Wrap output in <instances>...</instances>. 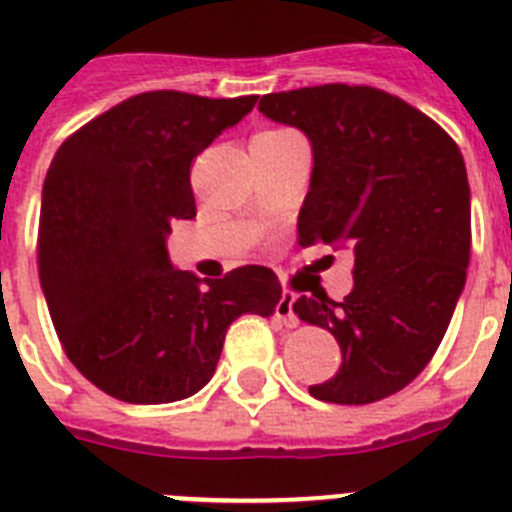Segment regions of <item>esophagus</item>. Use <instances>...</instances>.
I'll list each match as a JSON object with an SVG mask.
<instances>
[{
  "label": "esophagus",
  "instance_id": "esophagus-1",
  "mask_svg": "<svg viewBox=\"0 0 512 512\" xmlns=\"http://www.w3.org/2000/svg\"><path fill=\"white\" fill-rule=\"evenodd\" d=\"M293 304H296V296L288 291H283L281 301L275 304V317L281 319L286 327H296V324H299V317H296V311H293Z\"/></svg>",
  "mask_w": 512,
  "mask_h": 512
}]
</instances>
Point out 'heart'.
Here are the masks:
<instances>
[{"label": "heart", "mask_w": 512, "mask_h": 512, "mask_svg": "<svg viewBox=\"0 0 512 512\" xmlns=\"http://www.w3.org/2000/svg\"><path fill=\"white\" fill-rule=\"evenodd\" d=\"M265 133H278V131H265Z\"/></svg>", "instance_id": "obj_1"}]
</instances>
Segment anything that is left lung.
<instances>
[{
	"label": "left lung",
	"mask_w": 512,
	"mask_h": 512,
	"mask_svg": "<svg viewBox=\"0 0 512 512\" xmlns=\"http://www.w3.org/2000/svg\"><path fill=\"white\" fill-rule=\"evenodd\" d=\"M260 113L311 144L299 244L353 247V291L301 296V322L330 330L342 366L311 397L368 404L428 366L466 283L471 201L459 146L389 92L322 84L262 95Z\"/></svg>",
	"instance_id": "obj_1"
}]
</instances>
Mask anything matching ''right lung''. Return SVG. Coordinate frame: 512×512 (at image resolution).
I'll return each mask as SVG.
<instances>
[{
  "label": "right lung",
  "instance_id": "right-lung-1",
  "mask_svg": "<svg viewBox=\"0 0 512 512\" xmlns=\"http://www.w3.org/2000/svg\"><path fill=\"white\" fill-rule=\"evenodd\" d=\"M255 102L144 92L79 128L48 167L43 296L69 361L110 397H193L216 371L229 324L275 314L281 283L270 268L201 281L167 252L172 224L195 216L190 164Z\"/></svg>",
  "mask_w": 512,
  "mask_h": 512
}]
</instances>
